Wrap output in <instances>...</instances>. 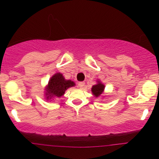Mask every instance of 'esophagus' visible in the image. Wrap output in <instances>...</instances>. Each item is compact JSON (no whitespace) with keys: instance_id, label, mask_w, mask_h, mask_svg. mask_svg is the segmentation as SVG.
<instances>
[{"instance_id":"esophagus-1","label":"esophagus","mask_w":159,"mask_h":159,"mask_svg":"<svg viewBox=\"0 0 159 159\" xmlns=\"http://www.w3.org/2000/svg\"><path fill=\"white\" fill-rule=\"evenodd\" d=\"M84 84H85V83L83 82V81H81V82H78V87H79L80 89H83V88L84 87Z\"/></svg>"}]
</instances>
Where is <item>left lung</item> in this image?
Instances as JSON below:
<instances>
[{"label": "left lung", "mask_w": 159, "mask_h": 159, "mask_svg": "<svg viewBox=\"0 0 159 159\" xmlns=\"http://www.w3.org/2000/svg\"><path fill=\"white\" fill-rule=\"evenodd\" d=\"M104 89H105V85L102 84V83L98 82V84L93 86L92 89H91V91H92V93L95 97H98V96H100L102 94Z\"/></svg>", "instance_id": "obj_1"}]
</instances>
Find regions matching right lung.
I'll return each mask as SVG.
<instances>
[{"instance_id": "obj_1", "label": "right lung", "mask_w": 159, "mask_h": 159, "mask_svg": "<svg viewBox=\"0 0 159 159\" xmlns=\"http://www.w3.org/2000/svg\"><path fill=\"white\" fill-rule=\"evenodd\" d=\"M74 85L75 83L73 81L70 80H65L61 73L55 74L54 76L51 77L48 82V85L46 90L47 98H51L52 97H61L68 88Z\"/></svg>"}]
</instances>
